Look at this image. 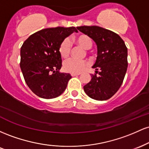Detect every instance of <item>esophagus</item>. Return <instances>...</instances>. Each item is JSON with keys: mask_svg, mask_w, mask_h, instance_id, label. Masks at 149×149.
Segmentation results:
<instances>
[{"mask_svg": "<svg viewBox=\"0 0 149 149\" xmlns=\"http://www.w3.org/2000/svg\"><path fill=\"white\" fill-rule=\"evenodd\" d=\"M71 76H79L80 73H71Z\"/></svg>", "mask_w": 149, "mask_h": 149, "instance_id": "esophagus-1", "label": "esophagus"}]
</instances>
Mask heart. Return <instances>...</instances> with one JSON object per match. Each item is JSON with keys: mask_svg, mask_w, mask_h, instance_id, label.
Segmentation results:
<instances>
[{"mask_svg": "<svg viewBox=\"0 0 149 149\" xmlns=\"http://www.w3.org/2000/svg\"><path fill=\"white\" fill-rule=\"evenodd\" d=\"M75 41L78 45L81 46L85 49H89L92 47L93 41L92 38L88 36L82 34L76 37ZM71 49V42L69 38H65L62 40L59 47V52L61 57L63 58L67 57L69 55ZM88 63L84 60L71 59H67L64 62V69L66 72L72 73H79L86 69Z\"/></svg>", "mask_w": 149, "mask_h": 149, "instance_id": "b5f03b06", "label": "heart"}]
</instances>
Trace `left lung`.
<instances>
[{"mask_svg":"<svg viewBox=\"0 0 149 149\" xmlns=\"http://www.w3.org/2000/svg\"><path fill=\"white\" fill-rule=\"evenodd\" d=\"M96 43L97 57L92 66L95 73L83 87L90 98L98 101L110 99L119 90L127 69V48L117 33L97 26L77 27ZM99 71L98 72V71Z\"/></svg>","mask_w":149,"mask_h":149,"instance_id":"obj_1","label":"left lung"}]
</instances>
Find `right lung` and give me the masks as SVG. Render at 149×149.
I'll return each mask as SVG.
<instances>
[{"label": "right lung", "instance_id": "right-lung-1", "mask_svg": "<svg viewBox=\"0 0 149 149\" xmlns=\"http://www.w3.org/2000/svg\"><path fill=\"white\" fill-rule=\"evenodd\" d=\"M73 32L75 27H56L42 29L31 35L20 49V68L25 82L37 96L53 99L61 95L71 78L61 73L59 45Z\"/></svg>", "mask_w": 149, "mask_h": 149}]
</instances>
